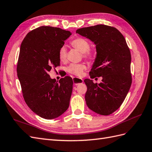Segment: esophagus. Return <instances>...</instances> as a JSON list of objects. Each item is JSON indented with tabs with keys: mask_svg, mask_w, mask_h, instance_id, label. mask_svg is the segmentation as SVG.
Here are the masks:
<instances>
[{
	"mask_svg": "<svg viewBox=\"0 0 152 152\" xmlns=\"http://www.w3.org/2000/svg\"><path fill=\"white\" fill-rule=\"evenodd\" d=\"M72 80H73L74 84H75V85H79V84L83 82V80L82 79L79 78V77H74Z\"/></svg>",
	"mask_w": 152,
	"mask_h": 152,
	"instance_id": "obj_1",
	"label": "esophagus"
}]
</instances>
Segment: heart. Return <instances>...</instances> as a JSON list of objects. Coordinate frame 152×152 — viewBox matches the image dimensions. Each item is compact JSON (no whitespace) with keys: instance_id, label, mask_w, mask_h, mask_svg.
<instances>
[{"instance_id":"heart-1","label":"heart","mask_w":152,"mask_h":152,"mask_svg":"<svg viewBox=\"0 0 152 152\" xmlns=\"http://www.w3.org/2000/svg\"><path fill=\"white\" fill-rule=\"evenodd\" d=\"M71 45L79 50L81 53H83L85 58L91 59L94 57V53L92 51L89 50L90 48V44L86 40L83 38H77L71 42ZM58 56L59 59L61 61H64L67 57V49L65 46L61 47V48L58 52ZM86 67L83 64H71L67 67V71L68 72L76 76H81L82 75L83 70Z\"/></svg>"}]
</instances>
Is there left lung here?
<instances>
[{
	"label": "left lung",
	"instance_id": "left-lung-1",
	"mask_svg": "<svg viewBox=\"0 0 152 152\" xmlns=\"http://www.w3.org/2000/svg\"><path fill=\"white\" fill-rule=\"evenodd\" d=\"M76 32L94 42L96 55L89 75L103 78L99 84L84 80L87 105L97 114L110 115L121 105L132 84L131 54L125 38L116 28L102 24Z\"/></svg>",
	"mask_w": 152,
	"mask_h": 152
}]
</instances>
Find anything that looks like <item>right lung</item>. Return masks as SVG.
<instances>
[{
  "label": "right lung",
  "instance_id": "obj_1",
  "mask_svg": "<svg viewBox=\"0 0 152 152\" xmlns=\"http://www.w3.org/2000/svg\"><path fill=\"white\" fill-rule=\"evenodd\" d=\"M71 33L58 28L41 26L30 31L22 41L17 64V76L26 104L34 113L45 119L63 114L69 107L72 78L59 82L48 72L59 66L58 52Z\"/></svg>",
  "mask_w": 152,
  "mask_h": 152
}]
</instances>
